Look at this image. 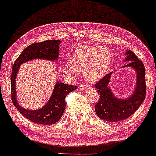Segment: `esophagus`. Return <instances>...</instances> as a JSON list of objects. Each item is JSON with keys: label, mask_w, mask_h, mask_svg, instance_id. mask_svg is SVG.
Masks as SVG:
<instances>
[{"label": "esophagus", "mask_w": 156, "mask_h": 156, "mask_svg": "<svg viewBox=\"0 0 156 156\" xmlns=\"http://www.w3.org/2000/svg\"><path fill=\"white\" fill-rule=\"evenodd\" d=\"M80 89L82 91H87L89 89H90V87L89 85H81L80 87Z\"/></svg>", "instance_id": "obj_1"}]
</instances>
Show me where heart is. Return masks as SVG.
Here are the masks:
<instances>
[{"label":"heart","instance_id":"b5f03b06","mask_svg":"<svg viewBox=\"0 0 156 156\" xmlns=\"http://www.w3.org/2000/svg\"><path fill=\"white\" fill-rule=\"evenodd\" d=\"M112 60V53L105 47L80 46L70 57L69 62L65 63L62 70L65 75L74 78L80 72L87 81H99L107 72Z\"/></svg>","mask_w":156,"mask_h":156}]
</instances>
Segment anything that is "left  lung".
<instances>
[{"mask_svg":"<svg viewBox=\"0 0 156 156\" xmlns=\"http://www.w3.org/2000/svg\"><path fill=\"white\" fill-rule=\"evenodd\" d=\"M124 62H129L121 68H131L136 72V82L133 93L126 98L116 97L109 87L114 72L106 74L95 87L100 96L95 105L96 114L99 119L109 122L122 121L131 116L141 105L146 97V73L144 63L132 51L126 49Z\"/></svg>","mask_w":156,"mask_h":156,"instance_id":"1","label":"left lung"}]
</instances>
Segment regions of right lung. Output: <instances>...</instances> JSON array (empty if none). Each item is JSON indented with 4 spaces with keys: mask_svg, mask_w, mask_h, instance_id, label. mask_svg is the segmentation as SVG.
<instances>
[{
    "mask_svg": "<svg viewBox=\"0 0 156 156\" xmlns=\"http://www.w3.org/2000/svg\"><path fill=\"white\" fill-rule=\"evenodd\" d=\"M60 40H50L40 43L32 44L21 52L13 64L11 74V96L13 105L25 118L33 122L44 126L52 125L61 119L65 109V97L68 94L77 89L76 86L56 82L52 95L46 104L38 109L31 110L23 108L17 99L16 79L22 64L36 59L50 62L59 59Z\"/></svg>",
    "mask_w": 156,
    "mask_h": 156,
    "instance_id": "obj_1",
    "label": "right lung"
}]
</instances>
